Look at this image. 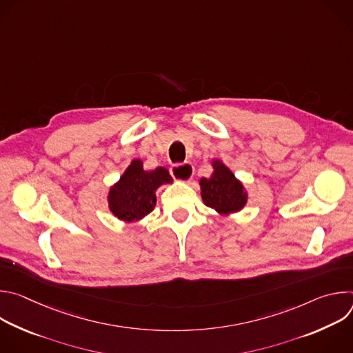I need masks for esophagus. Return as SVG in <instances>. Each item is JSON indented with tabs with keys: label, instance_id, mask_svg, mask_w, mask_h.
I'll return each instance as SVG.
<instances>
[{
	"label": "esophagus",
	"instance_id": "esophagus-1",
	"mask_svg": "<svg viewBox=\"0 0 353 353\" xmlns=\"http://www.w3.org/2000/svg\"><path fill=\"white\" fill-rule=\"evenodd\" d=\"M170 173L176 180L188 183L194 176V168L191 163H179L170 168Z\"/></svg>",
	"mask_w": 353,
	"mask_h": 353
}]
</instances>
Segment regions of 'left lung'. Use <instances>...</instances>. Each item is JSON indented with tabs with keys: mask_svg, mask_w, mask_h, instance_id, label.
Returning a JSON list of instances; mask_svg holds the SVG:
<instances>
[{
	"mask_svg": "<svg viewBox=\"0 0 353 353\" xmlns=\"http://www.w3.org/2000/svg\"><path fill=\"white\" fill-rule=\"evenodd\" d=\"M212 174L199 180L204 204L221 216L240 212L248 199V192L234 173L221 161L212 159Z\"/></svg>",
	"mask_w": 353,
	"mask_h": 353,
	"instance_id": "8db88e82",
	"label": "left lung"
}]
</instances>
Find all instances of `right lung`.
<instances>
[{
  "instance_id": "obj_1",
  "label": "right lung",
  "mask_w": 353,
  "mask_h": 353,
  "mask_svg": "<svg viewBox=\"0 0 353 353\" xmlns=\"http://www.w3.org/2000/svg\"><path fill=\"white\" fill-rule=\"evenodd\" d=\"M173 183L168 169L157 168L145 170L141 159H134L109 188L108 205L110 212L124 223L143 219L157 205V190L163 184Z\"/></svg>"
}]
</instances>
